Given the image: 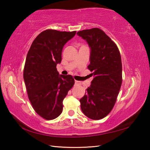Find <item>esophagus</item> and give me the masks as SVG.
<instances>
[{
	"label": "esophagus",
	"mask_w": 150,
	"mask_h": 150,
	"mask_svg": "<svg viewBox=\"0 0 150 150\" xmlns=\"http://www.w3.org/2000/svg\"><path fill=\"white\" fill-rule=\"evenodd\" d=\"M75 85H80V84H81V82L79 81H75Z\"/></svg>",
	"instance_id": "obj_1"
}]
</instances>
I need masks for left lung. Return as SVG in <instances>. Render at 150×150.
Masks as SVG:
<instances>
[{"mask_svg": "<svg viewBox=\"0 0 150 150\" xmlns=\"http://www.w3.org/2000/svg\"><path fill=\"white\" fill-rule=\"evenodd\" d=\"M77 35L90 47V65L93 79L80 99L82 111L93 120H99L113 109L122 84V61L115 44L99 28L79 31Z\"/></svg>", "mask_w": 150, "mask_h": 150, "instance_id": "left-lung-1", "label": "left lung"}]
</instances>
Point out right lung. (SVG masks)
<instances>
[{
  "instance_id": "obj_1",
  "label": "right lung",
  "mask_w": 150,
  "mask_h": 150,
  "mask_svg": "<svg viewBox=\"0 0 150 150\" xmlns=\"http://www.w3.org/2000/svg\"><path fill=\"white\" fill-rule=\"evenodd\" d=\"M76 31L47 30L31 44L24 68L28 96L35 111L46 120L61 114L64 98L74 85L71 75H59L56 66L61 62L64 46Z\"/></svg>"
}]
</instances>
